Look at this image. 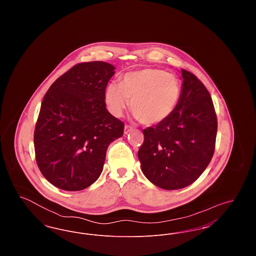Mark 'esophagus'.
Returning <instances> with one entry per match:
<instances>
[{"label": "esophagus", "mask_w": 256, "mask_h": 256, "mask_svg": "<svg viewBox=\"0 0 256 256\" xmlns=\"http://www.w3.org/2000/svg\"><path fill=\"white\" fill-rule=\"evenodd\" d=\"M130 130H132V126H128V124H126V126H124V135H126V134H128Z\"/></svg>", "instance_id": "34e87169"}]
</instances>
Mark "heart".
Returning a JSON list of instances; mask_svg holds the SVG:
<instances>
[{"instance_id":"heart-1","label":"heart","mask_w":256,"mask_h":256,"mask_svg":"<svg viewBox=\"0 0 256 256\" xmlns=\"http://www.w3.org/2000/svg\"><path fill=\"white\" fill-rule=\"evenodd\" d=\"M182 96L180 80L163 70L146 68L124 74L120 84L110 82L104 90V102L110 113L121 117L130 106L139 122L156 124L168 119Z\"/></svg>"}]
</instances>
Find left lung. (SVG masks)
Listing matches in <instances>:
<instances>
[{
  "mask_svg": "<svg viewBox=\"0 0 256 256\" xmlns=\"http://www.w3.org/2000/svg\"><path fill=\"white\" fill-rule=\"evenodd\" d=\"M182 96L168 119L143 130L138 150L146 178L165 190L196 182L210 163L217 135L213 102L202 82L182 69Z\"/></svg>",
  "mask_w": 256,
  "mask_h": 256,
  "instance_id": "8db88e82",
  "label": "left lung"
}]
</instances>
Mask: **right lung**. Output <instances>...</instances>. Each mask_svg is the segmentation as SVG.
<instances>
[{"instance_id": "right-lung-1", "label": "right lung", "mask_w": 256, "mask_h": 256, "mask_svg": "<svg viewBox=\"0 0 256 256\" xmlns=\"http://www.w3.org/2000/svg\"><path fill=\"white\" fill-rule=\"evenodd\" d=\"M115 67L80 63L60 76L42 100L34 130L38 168L54 186L80 191L100 176L106 150L124 124L106 110L104 90Z\"/></svg>"}]
</instances>
